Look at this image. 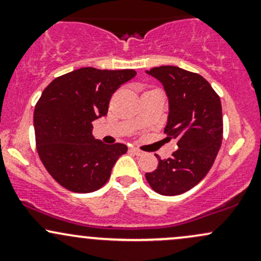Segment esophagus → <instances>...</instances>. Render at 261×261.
Listing matches in <instances>:
<instances>
[{"instance_id": "34e87169", "label": "esophagus", "mask_w": 261, "mask_h": 261, "mask_svg": "<svg viewBox=\"0 0 261 261\" xmlns=\"http://www.w3.org/2000/svg\"><path fill=\"white\" fill-rule=\"evenodd\" d=\"M130 151L133 152L134 154H136V155H143L146 153L145 151H141V149H139V148H135V147H131L130 148Z\"/></svg>"}]
</instances>
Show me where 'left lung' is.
Segmentation results:
<instances>
[{"label":"left lung","mask_w":261,"mask_h":261,"mask_svg":"<svg viewBox=\"0 0 261 261\" xmlns=\"http://www.w3.org/2000/svg\"><path fill=\"white\" fill-rule=\"evenodd\" d=\"M163 85L169 99L164 134L176 139L178 149L167 160L158 158L154 172L146 173L149 187L166 196L180 195L205 178L220 151L223 136L220 97L200 74L176 66L147 71Z\"/></svg>","instance_id":"left-lung-1"}]
</instances>
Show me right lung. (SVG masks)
<instances>
[{"mask_svg": "<svg viewBox=\"0 0 261 261\" xmlns=\"http://www.w3.org/2000/svg\"><path fill=\"white\" fill-rule=\"evenodd\" d=\"M135 76V70L83 67L44 89L34 109L35 143L45 169L61 187L80 194L98 190L126 153L122 143L95 140L92 121L107 115L113 93Z\"/></svg>", "mask_w": 261, "mask_h": 261, "instance_id": "1", "label": "right lung"}]
</instances>
